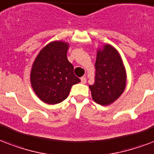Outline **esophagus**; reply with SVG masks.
Wrapping results in <instances>:
<instances>
[{"instance_id":"esophagus-1","label":"esophagus","mask_w":154,"mask_h":154,"mask_svg":"<svg viewBox=\"0 0 154 154\" xmlns=\"http://www.w3.org/2000/svg\"><path fill=\"white\" fill-rule=\"evenodd\" d=\"M80 79H81V83H83V84H85L86 82H87V79H86L85 77H82Z\"/></svg>"}]
</instances>
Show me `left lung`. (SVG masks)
Returning <instances> with one entry per match:
<instances>
[{"label": "left lung", "mask_w": 154, "mask_h": 154, "mask_svg": "<svg viewBox=\"0 0 154 154\" xmlns=\"http://www.w3.org/2000/svg\"><path fill=\"white\" fill-rule=\"evenodd\" d=\"M95 69V83L89 86L92 99L101 105L110 104L119 98L126 85L125 70L117 51L110 45L98 51Z\"/></svg>", "instance_id": "8db88e82"}]
</instances>
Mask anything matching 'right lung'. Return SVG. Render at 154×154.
Returning <instances> with one entry per match:
<instances>
[{"label": "right lung", "mask_w": 154, "mask_h": 154, "mask_svg": "<svg viewBox=\"0 0 154 154\" xmlns=\"http://www.w3.org/2000/svg\"><path fill=\"white\" fill-rule=\"evenodd\" d=\"M67 43L52 42L40 51L33 64V89L41 100L49 104L66 100L72 85L80 82L74 74L73 65L67 60Z\"/></svg>", "instance_id": "1"}]
</instances>
